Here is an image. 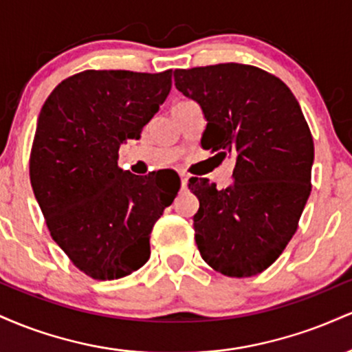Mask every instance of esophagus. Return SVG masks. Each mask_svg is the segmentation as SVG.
<instances>
[{"label":"esophagus","mask_w":352,"mask_h":352,"mask_svg":"<svg viewBox=\"0 0 352 352\" xmlns=\"http://www.w3.org/2000/svg\"><path fill=\"white\" fill-rule=\"evenodd\" d=\"M180 180H182V187H187V184H188V175H187V173L182 172L180 173Z\"/></svg>","instance_id":"1"}]
</instances>
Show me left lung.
Instances as JSON below:
<instances>
[{
    "instance_id": "1",
    "label": "left lung",
    "mask_w": 352,
    "mask_h": 352,
    "mask_svg": "<svg viewBox=\"0 0 352 352\" xmlns=\"http://www.w3.org/2000/svg\"><path fill=\"white\" fill-rule=\"evenodd\" d=\"M173 79L207 120L201 147L235 159L228 188L188 182L201 258L232 278L261 273L292 240L311 193L314 145L300 104L283 80L246 64L175 69Z\"/></svg>"
}]
</instances>
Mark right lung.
<instances>
[{
  "mask_svg": "<svg viewBox=\"0 0 352 352\" xmlns=\"http://www.w3.org/2000/svg\"><path fill=\"white\" fill-rule=\"evenodd\" d=\"M172 72L84 71L39 112L30 177L52 240L80 272L117 280L147 263L148 238L180 187L160 188L117 165L162 106Z\"/></svg>",
  "mask_w": 352,
  "mask_h": 352,
  "instance_id": "obj_1",
  "label": "right lung"
}]
</instances>
